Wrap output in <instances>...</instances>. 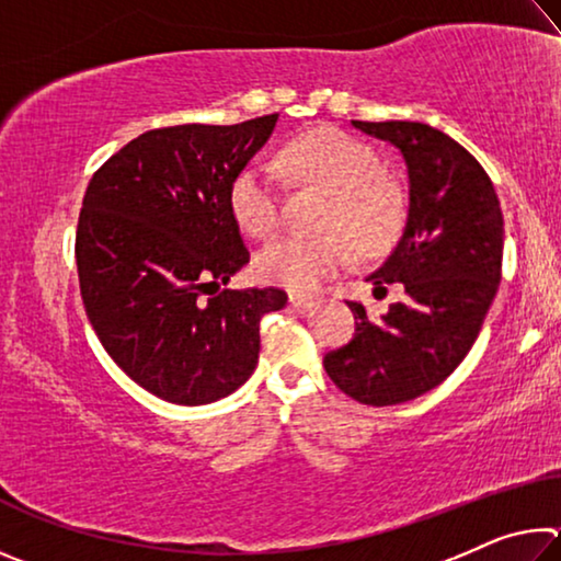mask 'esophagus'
<instances>
[{"label":"esophagus","mask_w":561,"mask_h":561,"mask_svg":"<svg viewBox=\"0 0 561 561\" xmlns=\"http://www.w3.org/2000/svg\"><path fill=\"white\" fill-rule=\"evenodd\" d=\"M289 304L294 309H311L317 304V299L311 297H299V294H289Z\"/></svg>","instance_id":"obj_1"}]
</instances>
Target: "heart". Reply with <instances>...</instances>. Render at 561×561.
<instances>
[{
	"instance_id": "obj_1",
	"label": "heart",
	"mask_w": 561,
	"mask_h": 561,
	"mask_svg": "<svg viewBox=\"0 0 561 561\" xmlns=\"http://www.w3.org/2000/svg\"><path fill=\"white\" fill-rule=\"evenodd\" d=\"M279 168L334 193L321 222L331 232L284 234L270 242L254 262L260 279L291 291H317L348 267L354 247L378 254L401 232L405 197L383 175V160L371 146L336 128H319L284 148ZM230 207L242 230L260 240L272 237L284 222V185L277 170L264 163L244 165L230 185Z\"/></svg>"
}]
</instances>
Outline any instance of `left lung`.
<instances>
[{
    "label": "left lung",
    "mask_w": 561,
    "mask_h": 561,
    "mask_svg": "<svg viewBox=\"0 0 561 561\" xmlns=\"http://www.w3.org/2000/svg\"><path fill=\"white\" fill-rule=\"evenodd\" d=\"M393 144L408 168V217L393 252L368 282L374 294L401 282L403 299L358 319L346 346L324 368L341 391L364 405L413 401L445 381L478 339L502 279V210L482 165L458 140L413 121H351Z\"/></svg>",
    "instance_id": "1"
}]
</instances>
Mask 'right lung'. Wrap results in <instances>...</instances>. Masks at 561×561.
<instances>
[{"label":"right lung","instance_id":"1","mask_svg":"<svg viewBox=\"0 0 561 561\" xmlns=\"http://www.w3.org/2000/svg\"><path fill=\"white\" fill-rule=\"evenodd\" d=\"M277 118L148 130L111 156L83 195V309L121 371L168 403L237 391L257 366L262 317L287 304L277 287L222 289L250 262L230 185Z\"/></svg>","mask_w":561,"mask_h":561}]
</instances>
